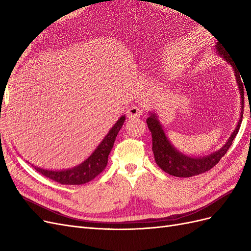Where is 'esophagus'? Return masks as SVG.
<instances>
[{
	"instance_id": "obj_1",
	"label": "esophagus",
	"mask_w": 251,
	"mask_h": 251,
	"mask_svg": "<svg viewBox=\"0 0 251 251\" xmlns=\"http://www.w3.org/2000/svg\"><path fill=\"white\" fill-rule=\"evenodd\" d=\"M143 110L139 105H131L130 108L126 111V115L128 118H136V117H140L142 115Z\"/></svg>"
}]
</instances>
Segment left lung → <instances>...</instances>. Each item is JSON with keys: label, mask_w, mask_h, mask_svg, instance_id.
Wrapping results in <instances>:
<instances>
[{"label": "left lung", "mask_w": 251, "mask_h": 251, "mask_svg": "<svg viewBox=\"0 0 251 251\" xmlns=\"http://www.w3.org/2000/svg\"><path fill=\"white\" fill-rule=\"evenodd\" d=\"M215 47L218 54L223 56L226 62L231 65L234 70V76L235 79H237L241 95V117L237 125V127L234 128L230 137L219 151L205 157H189L182 154L181 151H177L175 147H173V144L170 142L168 137H166L163 127L161 124L159 123L156 114L150 113L151 115L147 119V125L151 133V138H153V140H151L153 141V148H151V150H153L155 161L162 171L175 177H193L196 176V175L203 174L214 168L221 160V158L226 154V151H228L234 137L237 136L240 130L243 118V111H244V88H243V82L241 79L242 75H240L238 67L235 66V63L233 62L232 58L227 55V51L220 44V42L217 43Z\"/></svg>", "instance_id": "8db88e82"}]
</instances>
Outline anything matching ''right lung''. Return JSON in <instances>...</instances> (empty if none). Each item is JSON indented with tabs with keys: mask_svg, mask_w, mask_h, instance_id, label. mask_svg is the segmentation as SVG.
I'll use <instances>...</instances> for the list:
<instances>
[{
	"mask_svg": "<svg viewBox=\"0 0 251 251\" xmlns=\"http://www.w3.org/2000/svg\"><path fill=\"white\" fill-rule=\"evenodd\" d=\"M126 120V116H121L117 123L112 126L107 136L102 139L95 151L91 156L86 159L82 163L77 166H74L72 169H68L64 171H50L45 170L37 166H32L34 170L42 174L43 176L47 177L53 181L58 182L60 184L66 185H80L85 184L87 182L93 180L96 176H98L107 166L108 157L110 151L114 146V141L116 139V136L120 131L121 126H124Z\"/></svg>",
	"mask_w": 251,
	"mask_h": 251,
	"instance_id": "obj_1",
	"label": "right lung"
}]
</instances>
